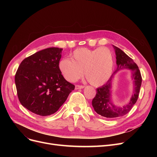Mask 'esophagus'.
<instances>
[{
	"label": "esophagus",
	"mask_w": 157,
	"mask_h": 157,
	"mask_svg": "<svg viewBox=\"0 0 157 157\" xmlns=\"http://www.w3.org/2000/svg\"><path fill=\"white\" fill-rule=\"evenodd\" d=\"M84 88V86H82V85H76L75 86V89H82Z\"/></svg>",
	"instance_id": "obj_1"
}]
</instances>
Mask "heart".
<instances>
[{
    "label": "heart",
    "mask_w": 157,
    "mask_h": 157,
    "mask_svg": "<svg viewBox=\"0 0 157 157\" xmlns=\"http://www.w3.org/2000/svg\"><path fill=\"white\" fill-rule=\"evenodd\" d=\"M114 67V56L107 47L95 49L80 48L71 55V59L60 60L59 69L63 77L69 82L77 81L84 76L90 84L99 86L110 78Z\"/></svg>",
    "instance_id": "1"
}]
</instances>
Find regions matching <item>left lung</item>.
Here are the masks:
<instances>
[{"mask_svg":"<svg viewBox=\"0 0 157 157\" xmlns=\"http://www.w3.org/2000/svg\"><path fill=\"white\" fill-rule=\"evenodd\" d=\"M113 48L115 50L117 65V68L114 72V74L124 69L131 70L132 78L134 82V91H133V94L129 102L126 105L120 107L116 106L112 101L111 99L113 75L105 84L96 89L97 93L92 100V106L94 111L99 115L107 118H113L124 116L130 112L138 98L142 81L141 73L137 64L118 47L113 46Z\"/></svg>","mask_w":157,"mask_h":157,"instance_id":"8db88e82","label":"left lung"}]
</instances>
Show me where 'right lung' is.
I'll return each instance as SVG.
<instances>
[{"label": "right lung", "instance_id": "right-lung-1", "mask_svg": "<svg viewBox=\"0 0 157 157\" xmlns=\"http://www.w3.org/2000/svg\"><path fill=\"white\" fill-rule=\"evenodd\" d=\"M62 50L52 47L37 52L23 59L17 70L15 83L19 100L36 115L54 114L75 89L59 69Z\"/></svg>", "mask_w": 157, "mask_h": 157}]
</instances>
